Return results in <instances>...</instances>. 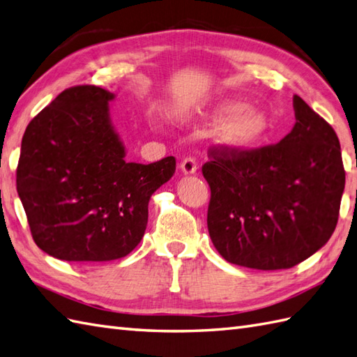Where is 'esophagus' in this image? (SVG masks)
Wrapping results in <instances>:
<instances>
[{
    "label": "esophagus",
    "instance_id": "1",
    "mask_svg": "<svg viewBox=\"0 0 357 357\" xmlns=\"http://www.w3.org/2000/svg\"><path fill=\"white\" fill-rule=\"evenodd\" d=\"M180 169H181V172L186 174V176H189V174H195L197 172V160L194 157L183 158L180 163Z\"/></svg>",
    "mask_w": 357,
    "mask_h": 357
}]
</instances>
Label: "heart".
I'll return each instance as SVG.
<instances>
[{
    "mask_svg": "<svg viewBox=\"0 0 357 357\" xmlns=\"http://www.w3.org/2000/svg\"><path fill=\"white\" fill-rule=\"evenodd\" d=\"M243 109L240 104H227L221 108V113L226 116H235L227 119V121L221 125L220 128V137L223 139L227 145L231 146H250L257 144L258 140L266 136L268 130V121L267 117L255 112V109H245V112L239 113Z\"/></svg>",
    "mask_w": 357,
    "mask_h": 357,
    "instance_id": "obj_1",
    "label": "heart"
}]
</instances>
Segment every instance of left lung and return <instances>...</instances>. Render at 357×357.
I'll return each instance as SVG.
<instances>
[{"mask_svg": "<svg viewBox=\"0 0 357 357\" xmlns=\"http://www.w3.org/2000/svg\"><path fill=\"white\" fill-rule=\"evenodd\" d=\"M295 126L280 144L252 151L213 146L208 231L236 266L278 271L312 257L337 225L345 171L335 130L299 96Z\"/></svg>", "mask_w": 357, "mask_h": 357, "instance_id": "left-lung-1", "label": "left lung"}]
</instances>
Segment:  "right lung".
Masks as SVG:
<instances>
[{"mask_svg":"<svg viewBox=\"0 0 357 357\" xmlns=\"http://www.w3.org/2000/svg\"><path fill=\"white\" fill-rule=\"evenodd\" d=\"M116 96L96 85L62 91L31 119L21 142L17 191L36 245L76 263L123 258L140 243L148 203L176 158L125 160L109 119Z\"/></svg>","mask_w":357,"mask_h":357,"instance_id":"add662e5","label":"right lung"}]
</instances>
